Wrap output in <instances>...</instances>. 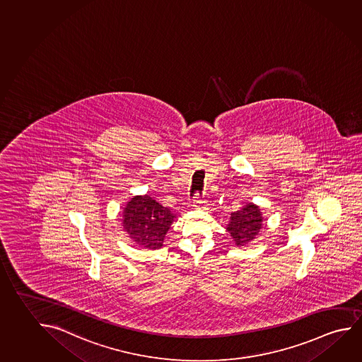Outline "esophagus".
Returning <instances> with one entry per match:
<instances>
[{
    "mask_svg": "<svg viewBox=\"0 0 362 362\" xmlns=\"http://www.w3.org/2000/svg\"><path fill=\"white\" fill-rule=\"evenodd\" d=\"M192 206H195L197 209H205L206 206V202L205 200H202V197H199V195H195L194 197V200H192Z\"/></svg>",
    "mask_w": 362,
    "mask_h": 362,
    "instance_id": "esophagus-1",
    "label": "esophagus"
}]
</instances>
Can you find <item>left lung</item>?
Returning a JSON list of instances; mask_svg holds the SVG:
<instances>
[{
	"label": "left lung",
	"instance_id": "8db88e82",
	"mask_svg": "<svg viewBox=\"0 0 362 362\" xmlns=\"http://www.w3.org/2000/svg\"><path fill=\"white\" fill-rule=\"evenodd\" d=\"M262 221L264 218L261 209L250 202L238 211L232 213L227 224V230L237 247H240L256 238L262 228Z\"/></svg>",
	"mask_w": 362,
	"mask_h": 362
}]
</instances>
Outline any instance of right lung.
<instances>
[{
  "mask_svg": "<svg viewBox=\"0 0 362 362\" xmlns=\"http://www.w3.org/2000/svg\"><path fill=\"white\" fill-rule=\"evenodd\" d=\"M173 221L171 210L148 195L132 197L124 208V230L135 245L148 250H158L163 245Z\"/></svg>",
  "mask_w": 362,
  "mask_h": 362,
  "instance_id": "1",
  "label": "right lung"
}]
</instances>
